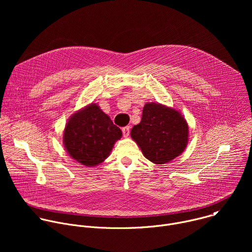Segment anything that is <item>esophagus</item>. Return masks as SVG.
Here are the masks:
<instances>
[{
  "instance_id": "1",
  "label": "esophagus",
  "mask_w": 252,
  "mask_h": 252,
  "mask_svg": "<svg viewBox=\"0 0 252 252\" xmlns=\"http://www.w3.org/2000/svg\"><path fill=\"white\" fill-rule=\"evenodd\" d=\"M129 129H130V126H125V127H123V133H124V136L125 137H127L128 135H129Z\"/></svg>"
}]
</instances>
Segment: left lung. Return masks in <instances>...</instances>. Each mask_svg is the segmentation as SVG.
I'll list each match as a JSON object with an SVG mask.
<instances>
[{"instance_id": "left-lung-1", "label": "left lung", "mask_w": 252, "mask_h": 252, "mask_svg": "<svg viewBox=\"0 0 252 252\" xmlns=\"http://www.w3.org/2000/svg\"><path fill=\"white\" fill-rule=\"evenodd\" d=\"M130 136L149 160L163 164L185 152L189 125L174 107L148 102L143 106L140 123L131 128Z\"/></svg>"}]
</instances>
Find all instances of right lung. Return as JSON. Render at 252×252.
<instances>
[{
	"instance_id": "1",
	"label": "right lung",
	"mask_w": 252,
	"mask_h": 252,
	"mask_svg": "<svg viewBox=\"0 0 252 252\" xmlns=\"http://www.w3.org/2000/svg\"><path fill=\"white\" fill-rule=\"evenodd\" d=\"M123 135L110 117L96 103H90L71 115L63 129V142L67 155L88 167L101 163Z\"/></svg>"
}]
</instances>
